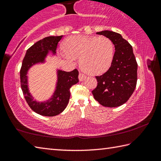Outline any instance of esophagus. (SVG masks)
Masks as SVG:
<instances>
[{"instance_id": "1", "label": "esophagus", "mask_w": 161, "mask_h": 161, "mask_svg": "<svg viewBox=\"0 0 161 161\" xmlns=\"http://www.w3.org/2000/svg\"><path fill=\"white\" fill-rule=\"evenodd\" d=\"M86 78V75H85L84 74H83V73H80V75H79V80H80V81H83L85 80V79Z\"/></svg>"}]
</instances>
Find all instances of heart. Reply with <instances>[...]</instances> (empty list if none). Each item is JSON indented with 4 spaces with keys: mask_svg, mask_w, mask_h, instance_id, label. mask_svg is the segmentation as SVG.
Segmentation results:
<instances>
[{
    "mask_svg": "<svg viewBox=\"0 0 161 161\" xmlns=\"http://www.w3.org/2000/svg\"><path fill=\"white\" fill-rule=\"evenodd\" d=\"M67 58H80L82 69L90 74H99L107 70L113 60L114 46L107 37L73 35L63 45Z\"/></svg>",
    "mask_w": 161,
    "mask_h": 161,
    "instance_id": "1",
    "label": "heart"
}]
</instances>
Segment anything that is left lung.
Returning a JSON list of instances; mask_svg holds the SVG:
<instances>
[{
  "label": "left lung",
  "instance_id": "1",
  "mask_svg": "<svg viewBox=\"0 0 161 161\" xmlns=\"http://www.w3.org/2000/svg\"><path fill=\"white\" fill-rule=\"evenodd\" d=\"M97 33L109 38L115 47V53L109 69L95 77L98 83L92 94L103 107H119L129 99L136 89L137 62L132 46L121 35L109 31Z\"/></svg>",
  "mask_w": 161,
  "mask_h": 161
}]
</instances>
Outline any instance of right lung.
Here are the masks:
<instances>
[{
    "label": "right lung",
    "mask_w": 161,
    "mask_h": 161,
    "mask_svg": "<svg viewBox=\"0 0 161 161\" xmlns=\"http://www.w3.org/2000/svg\"><path fill=\"white\" fill-rule=\"evenodd\" d=\"M62 37L63 35L47 37L35 43L27 50L20 68V86L23 96L31 109L42 116H54L62 113L69 102L70 88L79 81V72L77 69L71 72L59 70L56 90L53 97L47 102H35L28 92L26 75L29 68L38 62H44L49 50L55 54L58 42Z\"/></svg>",
    "instance_id": "1"
}]
</instances>
